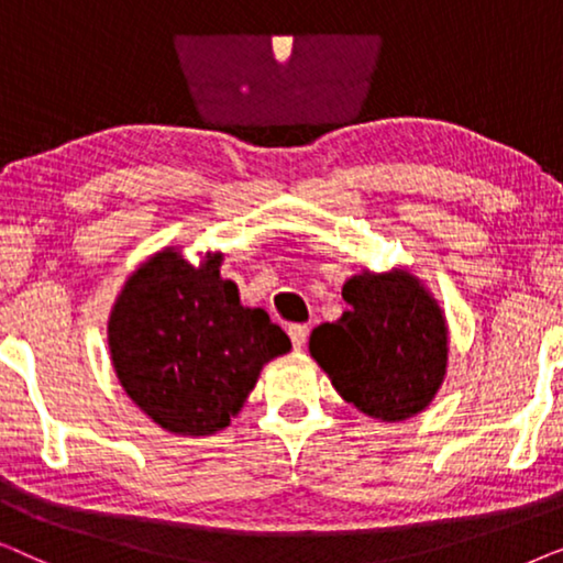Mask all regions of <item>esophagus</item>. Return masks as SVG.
Instances as JSON below:
<instances>
[{
	"mask_svg": "<svg viewBox=\"0 0 563 563\" xmlns=\"http://www.w3.org/2000/svg\"><path fill=\"white\" fill-rule=\"evenodd\" d=\"M307 333H310V325H305V322H295V325H289L291 345H295V349H302L307 341Z\"/></svg>",
	"mask_w": 563,
	"mask_h": 563,
	"instance_id": "obj_1",
	"label": "esophagus"
}]
</instances>
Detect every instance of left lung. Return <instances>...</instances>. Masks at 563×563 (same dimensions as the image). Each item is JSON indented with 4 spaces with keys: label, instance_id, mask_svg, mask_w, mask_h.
<instances>
[{
    "label": "left lung",
    "instance_id": "left-lung-1",
    "mask_svg": "<svg viewBox=\"0 0 563 563\" xmlns=\"http://www.w3.org/2000/svg\"><path fill=\"white\" fill-rule=\"evenodd\" d=\"M349 310L310 335V353L345 402L368 418L407 420L430 405L449 364L441 307L407 272L356 274Z\"/></svg>",
    "mask_w": 563,
    "mask_h": 563
}]
</instances>
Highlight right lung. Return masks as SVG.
Returning <instances> with one entry per match:
<instances>
[{"label":"right lung","mask_w":563,"mask_h":563,"mask_svg":"<svg viewBox=\"0 0 563 563\" xmlns=\"http://www.w3.org/2000/svg\"><path fill=\"white\" fill-rule=\"evenodd\" d=\"M220 253L191 266L166 249L137 268L110 314V353L128 397L168 433L222 430L264 364L291 349L261 307H243Z\"/></svg>","instance_id":"obj_1"}]
</instances>
